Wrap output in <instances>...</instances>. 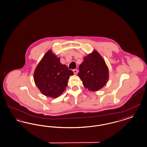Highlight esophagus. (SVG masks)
I'll return each mask as SVG.
<instances>
[{"mask_svg":"<svg viewBox=\"0 0 147 147\" xmlns=\"http://www.w3.org/2000/svg\"><path fill=\"white\" fill-rule=\"evenodd\" d=\"M73 72H74V74H76L77 73H78V69H73Z\"/></svg>","mask_w":147,"mask_h":147,"instance_id":"esophagus-1","label":"esophagus"}]
</instances>
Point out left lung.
I'll list each match as a JSON object with an SVG mask.
<instances>
[{"label":"left lung","mask_w":147,"mask_h":147,"mask_svg":"<svg viewBox=\"0 0 147 147\" xmlns=\"http://www.w3.org/2000/svg\"><path fill=\"white\" fill-rule=\"evenodd\" d=\"M78 76L84 87L96 91L103 88L108 80V69L103 59L96 51L84 58Z\"/></svg>","instance_id":"1"}]
</instances>
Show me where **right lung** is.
<instances>
[{
  "label": "right lung",
  "mask_w": 147,
  "mask_h": 147,
  "mask_svg": "<svg viewBox=\"0 0 147 147\" xmlns=\"http://www.w3.org/2000/svg\"><path fill=\"white\" fill-rule=\"evenodd\" d=\"M60 59L50 50L37 65L34 74V80L42 94L53 98L62 94L68 85L69 76L74 74Z\"/></svg>",
  "instance_id": "1"
}]
</instances>
